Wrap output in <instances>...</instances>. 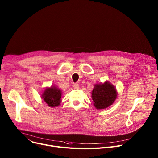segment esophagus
Segmentation results:
<instances>
[{"instance_id":"obj_1","label":"esophagus","mask_w":158,"mask_h":158,"mask_svg":"<svg viewBox=\"0 0 158 158\" xmlns=\"http://www.w3.org/2000/svg\"><path fill=\"white\" fill-rule=\"evenodd\" d=\"M73 88L76 89H78L79 88V85L78 83H75L74 85H73Z\"/></svg>"}]
</instances>
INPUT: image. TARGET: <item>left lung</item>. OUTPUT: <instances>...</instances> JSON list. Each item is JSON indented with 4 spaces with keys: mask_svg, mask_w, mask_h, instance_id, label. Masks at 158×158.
Here are the masks:
<instances>
[{
    "mask_svg": "<svg viewBox=\"0 0 158 158\" xmlns=\"http://www.w3.org/2000/svg\"><path fill=\"white\" fill-rule=\"evenodd\" d=\"M94 106L97 109H103L111 106L117 97L116 89L109 82L96 85L92 91Z\"/></svg>",
    "mask_w": 158,
    "mask_h": 158,
    "instance_id": "left-lung-1",
    "label": "left lung"
}]
</instances>
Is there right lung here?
<instances>
[{
    "label": "right lung",
    "mask_w": 158,
    "mask_h": 158,
    "mask_svg": "<svg viewBox=\"0 0 158 158\" xmlns=\"http://www.w3.org/2000/svg\"><path fill=\"white\" fill-rule=\"evenodd\" d=\"M42 96L44 102L51 107L58 106L61 102V91L55 87L47 88Z\"/></svg>",
    "instance_id": "right-lung-1"
}]
</instances>
